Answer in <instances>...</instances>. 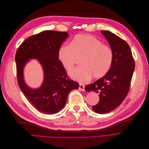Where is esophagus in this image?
I'll use <instances>...</instances> for the list:
<instances>
[{"label": "esophagus", "mask_w": 149, "mask_h": 149, "mask_svg": "<svg viewBox=\"0 0 149 149\" xmlns=\"http://www.w3.org/2000/svg\"><path fill=\"white\" fill-rule=\"evenodd\" d=\"M84 88H85V86H84V85L83 84H81V83L79 84V89L81 90V91H84Z\"/></svg>", "instance_id": "obj_1"}]
</instances>
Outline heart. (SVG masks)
Wrapping results in <instances>:
<instances>
[{
	"label": "heart",
	"mask_w": 149,
	"mask_h": 149,
	"mask_svg": "<svg viewBox=\"0 0 149 149\" xmlns=\"http://www.w3.org/2000/svg\"><path fill=\"white\" fill-rule=\"evenodd\" d=\"M58 60L63 67L70 71L81 58V66L71 70L69 76L80 82L91 77L99 79L104 77L109 71L113 60L112 49L93 35H76L70 44H64L58 50Z\"/></svg>",
	"instance_id": "heart-1"
}]
</instances>
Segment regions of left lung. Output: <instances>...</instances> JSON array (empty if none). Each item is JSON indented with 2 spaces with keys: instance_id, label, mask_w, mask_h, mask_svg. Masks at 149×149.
Here are the masks:
<instances>
[{
  "instance_id": "8db88e82",
  "label": "left lung",
  "mask_w": 149,
  "mask_h": 149,
  "mask_svg": "<svg viewBox=\"0 0 149 149\" xmlns=\"http://www.w3.org/2000/svg\"><path fill=\"white\" fill-rule=\"evenodd\" d=\"M111 48L113 60L111 68L104 77L87 85L85 91L99 94L100 101L93 106L98 114H106L114 110L127 96L135 69L131 50L124 40L109 31L102 30Z\"/></svg>"
}]
</instances>
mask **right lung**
Instances as JSON below:
<instances>
[{"label": "right lung", "mask_w": 149, "mask_h": 149, "mask_svg": "<svg viewBox=\"0 0 149 149\" xmlns=\"http://www.w3.org/2000/svg\"><path fill=\"white\" fill-rule=\"evenodd\" d=\"M68 37L65 31H43L26 39L16 53L19 87L36 109L45 114H56L61 110L70 92L79 88L77 82L68 77L58 60V50ZM31 59H37L44 71V81L37 89L29 87L24 80V68Z\"/></svg>", "instance_id": "right-lung-1"}]
</instances>
